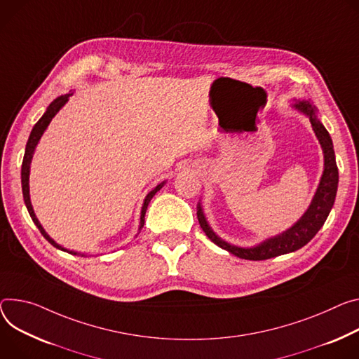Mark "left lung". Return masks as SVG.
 <instances>
[{
    "mask_svg": "<svg viewBox=\"0 0 359 359\" xmlns=\"http://www.w3.org/2000/svg\"><path fill=\"white\" fill-rule=\"evenodd\" d=\"M297 109L302 110L309 116L311 124L313 127V132L322 146L323 150V158H325V169L323 175L319 183V187L315 193V198L306 210V213L293 224L290 229L283 232L279 236H275L272 239L265 241L264 243H260L255 248L243 249L238 248L233 245L226 243L220 238H217L213 231L209 227L203 210L201 208V203L198 205V219L199 224L206 233V236L219 248L233 253L238 257L248 259V260H266L279 255H285L289 252H295L305 246L318 232L320 227L323 226L325 220H327L334 202L337 196V189H338V166H337V160H335V153H334V144L330 133L327 132V128L323 127V124L316 118V109L312 106V103L304 100L298 102L295 104Z\"/></svg>",
    "mask_w": 359,
    "mask_h": 359,
    "instance_id": "1",
    "label": "left lung"
}]
</instances>
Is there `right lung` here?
<instances>
[{"mask_svg":"<svg viewBox=\"0 0 359 359\" xmlns=\"http://www.w3.org/2000/svg\"><path fill=\"white\" fill-rule=\"evenodd\" d=\"M73 93L70 91V93H67V94H64V95H60L58 99H55L50 106H48V109H47V111L43 114V117L36 123V126L32 127V130H31V135H29V137H28V142H27V146H25V153H24V158H22V166H21V184H22V196H24V202H25V206H27V210H28V213H29V216H31V219H32V222L36 223V226L39 227V231L41 232V235L53 245V246H55V248H58V249H61V250H64V252H67L66 249L64 248H61L60 245H57L47 233H46V231L43 229V226L40 224V222H39V219L36 217V215H34V210H32V206H31V202H29V189H28V176H29V165H31V158H32V153H34V149H36V146H37V143H39V140H40V137L43 136V133H44V130L47 128V126L50 124V121H51V118L57 114V111L67 103V100H69V97L72 95ZM163 184H165V182L163 183H160L158 186H156L147 196H146V199H144V203H143V208H142V216H140V229L143 227V224H144V215H146V210H147V206H149V203H150V201H151V198L154 196V194L163 187ZM70 253H73V255H77V253H74V252H70Z\"/></svg>","mask_w":359,"mask_h":359,"instance_id":"right-lung-1","label":"right lung"}]
</instances>
